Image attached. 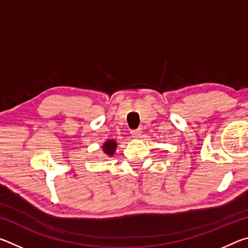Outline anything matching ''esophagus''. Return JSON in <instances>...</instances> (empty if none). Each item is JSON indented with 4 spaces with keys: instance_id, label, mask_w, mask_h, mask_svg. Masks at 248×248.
<instances>
[{
    "instance_id": "1",
    "label": "esophagus",
    "mask_w": 248,
    "mask_h": 248,
    "mask_svg": "<svg viewBox=\"0 0 248 248\" xmlns=\"http://www.w3.org/2000/svg\"><path fill=\"white\" fill-rule=\"evenodd\" d=\"M131 136L133 138H139L141 136V129H136V130H131Z\"/></svg>"
}]
</instances>
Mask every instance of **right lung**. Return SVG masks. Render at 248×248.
Wrapping results in <instances>:
<instances>
[{
  "label": "right lung",
  "instance_id": "add662e5",
  "mask_svg": "<svg viewBox=\"0 0 248 248\" xmlns=\"http://www.w3.org/2000/svg\"><path fill=\"white\" fill-rule=\"evenodd\" d=\"M116 145H117V143L115 141H107L106 143L103 145V151L105 153L110 155V156H111V155L115 153Z\"/></svg>",
  "mask_w": 248,
  "mask_h": 248
}]
</instances>
